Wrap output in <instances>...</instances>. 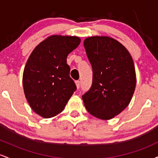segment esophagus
Instances as JSON below:
<instances>
[{
  "mask_svg": "<svg viewBox=\"0 0 158 158\" xmlns=\"http://www.w3.org/2000/svg\"><path fill=\"white\" fill-rule=\"evenodd\" d=\"M76 85H77V89H79V88H80V81H76Z\"/></svg>",
  "mask_w": 158,
  "mask_h": 158,
  "instance_id": "34e87169",
  "label": "esophagus"
}]
</instances>
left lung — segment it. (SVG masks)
I'll return each mask as SVG.
<instances>
[{
	"mask_svg": "<svg viewBox=\"0 0 158 158\" xmlns=\"http://www.w3.org/2000/svg\"><path fill=\"white\" fill-rule=\"evenodd\" d=\"M93 69V81L82 96L91 115L108 120L128 106L136 87V73L131 54L117 40L92 36L84 41Z\"/></svg>",
	"mask_w": 158,
	"mask_h": 158,
	"instance_id": "obj_1",
	"label": "left lung"
}]
</instances>
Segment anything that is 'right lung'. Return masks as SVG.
Instances as JSON below:
<instances>
[{
  "instance_id": "add662e5",
  "label": "right lung",
  "mask_w": 158,
  "mask_h": 158,
  "mask_svg": "<svg viewBox=\"0 0 158 158\" xmlns=\"http://www.w3.org/2000/svg\"><path fill=\"white\" fill-rule=\"evenodd\" d=\"M80 41L77 36L51 35L36 46L27 61L23 73L25 97L33 111L44 118L61 113L77 90L67 56Z\"/></svg>"
}]
</instances>
